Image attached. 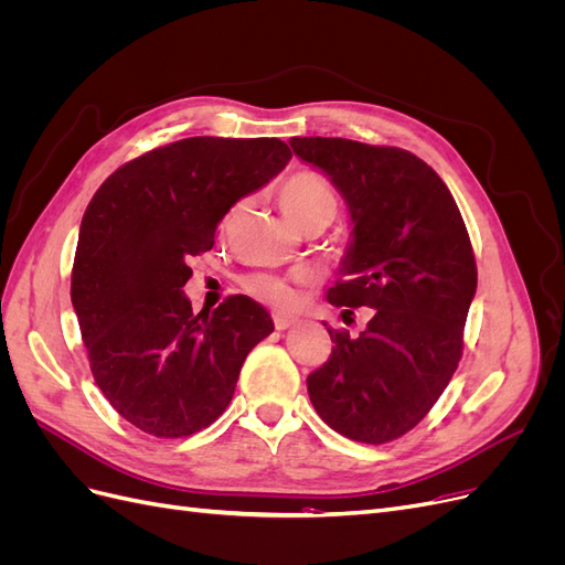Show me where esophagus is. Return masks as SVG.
Masks as SVG:
<instances>
[{"label":"esophagus","mask_w":565,"mask_h":565,"mask_svg":"<svg viewBox=\"0 0 565 565\" xmlns=\"http://www.w3.org/2000/svg\"><path fill=\"white\" fill-rule=\"evenodd\" d=\"M273 322H276V330H289V328H295V324H297V318L276 311V313H273Z\"/></svg>","instance_id":"1"}]
</instances>
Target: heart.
<instances>
[{"label":"heart","instance_id":"heart-1","mask_svg":"<svg viewBox=\"0 0 565 565\" xmlns=\"http://www.w3.org/2000/svg\"><path fill=\"white\" fill-rule=\"evenodd\" d=\"M278 200L282 212L295 226H301L313 218L330 221L339 207L334 183L318 172H309V169L289 174L278 188ZM243 287L252 297L276 306H292L297 301L292 287H287L282 280L273 276H264V273L247 276Z\"/></svg>","mask_w":565,"mask_h":565}]
</instances>
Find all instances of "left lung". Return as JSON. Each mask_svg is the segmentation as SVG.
Here are the masks:
<instances>
[{
    "instance_id": "left-lung-1",
    "label": "left lung",
    "mask_w": 565,
    "mask_h": 565,
    "mask_svg": "<svg viewBox=\"0 0 565 565\" xmlns=\"http://www.w3.org/2000/svg\"><path fill=\"white\" fill-rule=\"evenodd\" d=\"M289 146L330 177L353 218L328 301L344 322L353 309L370 316L361 334L328 328L332 355L306 380L309 396L330 429L382 446L415 429L459 365L478 280L465 218L434 169L403 148L324 136Z\"/></svg>"
}]
</instances>
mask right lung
I'll list each match as a JSON object with an SVG mask.
<instances>
[{"label":"right lung","instance_id":"obj_1","mask_svg":"<svg viewBox=\"0 0 565 565\" xmlns=\"http://www.w3.org/2000/svg\"><path fill=\"white\" fill-rule=\"evenodd\" d=\"M292 158L280 139L193 136L143 152L100 183L84 212L71 297L96 386L136 429L183 438L228 407L247 353L273 332L233 295L193 313L188 262L218 221Z\"/></svg>","mask_w":565,"mask_h":565}]
</instances>
